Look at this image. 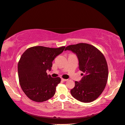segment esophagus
<instances>
[{"mask_svg":"<svg viewBox=\"0 0 125 125\" xmlns=\"http://www.w3.org/2000/svg\"><path fill=\"white\" fill-rule=\"evenodd\" d=\"M61 80H62L63 81H66L68 80V79H63V78H62Z\"/></svg>","mask_w":125,"mask_h":125,"instance_id":"esophagus-1","label":"esophagus"}]
</instances>
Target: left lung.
<instances>
[{"label":"left lung","mask_w":125,"mask_h":125,"mask_svg":"<svg viewBox=\"0 0 125 125\" xmlns=\"http://www.w3.org/2000/svg\"><path fill=\"white\" fill-rule=\"evenodd\" d=\"M66 50L76 54L79 69L83 72L81 80L75 81L71 95L85 103L95 100L103 92L108 80V69L104 55L97 48L86 43L69 45Z\"/></svg>","instance_id":"8db88e82"}]
</instances>
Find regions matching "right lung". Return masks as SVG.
I'll list each match as a JSON object with an SVG mask.
<instances>
[{"mask_svg": "<svg viewBox=\"0 0 125 125\" xmlns=\"http://www.w3.org/2000/svg\"><path fill=\"white\" fill-rule=\"evenodd\" d=\"M65 47L34 46L22 54L18 64L19 81L23 92L31 100L43 102L55 94L61 79L47 75L46 71H51L53 61Z\"/></svg>", "mask_w": 125, "mask_h": 125, "instance_id": "add662e5", "label": "right lung"}]
</instances>
